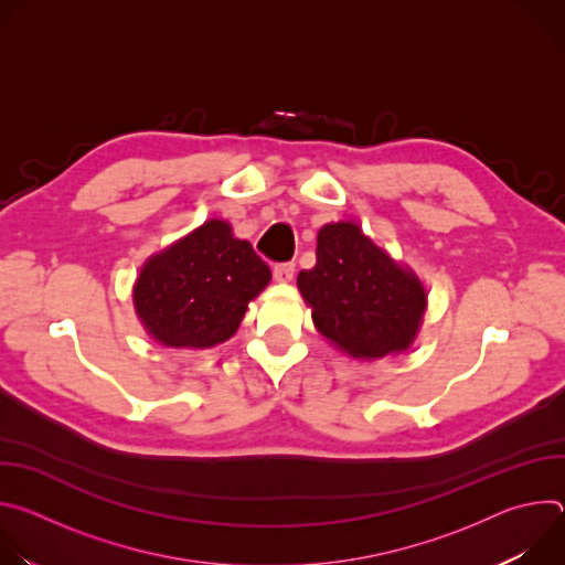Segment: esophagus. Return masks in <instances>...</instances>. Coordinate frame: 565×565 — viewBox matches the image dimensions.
<instances>
[{"instance_id":"34e87169","label":"esophagus","mask_w":565,"mask_h":565,"mask_svg":"<svg viewBox=\"0 0 565 565\" xmlns=\"http://www.w3.org/2000/svg\"><path fill=\"white\" fill-rule=\"evenodd\" d=\"M273 275H275V279H277V281L288 284V281L292 279V275H295V264H275Z\"/></svg>"}]
</instances>
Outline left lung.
<instances>
[{"mask_svg":"<svg viewBox=\"0 0 565 565\" xmlns=\"http://www.w3.org/2000/svg\"><path fill=\"white\" fill-rule=\"evenodd\" d=\"M317 331L358 360L407 351L423 324L427 295L351 221L317 234V264L297 277Z\"/></svg>","mask_w":565,"mask_h":565,"instance_id":"1","label":"left lung"}]
</instances>
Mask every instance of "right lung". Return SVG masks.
Listing matches in <instances>:
<instances>
[{
  "label": "right lung",
  "mask_w": 565,
  "mask_h": 565,
  "mask_svg": "<svg viewBox=\"0 0 565 565\" xmlns=\"http://www.w3.org/2000/svg\"><path fill=\"white\" fill-rule=\"evenodd\" d=\"M270 277L248 241L234 238L230 223L210 218L147 259L134 286V306L160 344L210 349L236 333Z\"/></svg>",
  "instance_id": "1"
}]
</instances>
